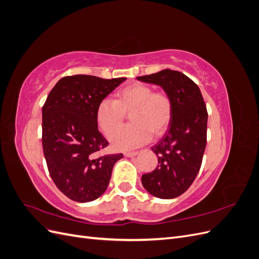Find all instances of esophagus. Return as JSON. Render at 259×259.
Returning <instances> with one entry per match:
<instances>
[{"mask_svg":"<svg viewBox=\"0 0 259 259\" xmlns=\"http://www.w3.org/2000/svg\"><path fill=\"white\" fill-rule=\"evenodd\" d=\"M137 154H138V152H137V151L125 152V153H124V155H125V156H127V158H132V156H135V155H137Z\"/></svg>","mask_w":259,"mask_h":259,"instance_id":"34e87169","label":"esophagus"}]
</instances>
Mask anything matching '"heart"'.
Listing matches in <instances>:
<instances>
[{
    "label": "heart",
    "mask_w": 259,
    "mask_h": 259,
    "mask_svg": "<svg viewBox=\"0 0 259 259\" xmlns=\"http://www.w3.org/2000/svg\"><path fill=\"white\" fill-rule=\"evenodd\" d=\"M132 124L119 131L126 114ZM173 116V103L164 92H153L151 86L132 84L116 93V99L105 98L99 103L96 119L99 128L116 150L126 151L148 143L165 132Z\"/></svg>",
    "instance_id": "obj_1"
}]
</instances>
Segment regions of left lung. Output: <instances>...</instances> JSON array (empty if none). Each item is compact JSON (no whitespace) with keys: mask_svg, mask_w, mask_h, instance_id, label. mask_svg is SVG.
<instances>
[{"mask_svg":"<svg viewBox=\"0 0 259 259\" xmlns=\"http://www.w3.org/2000/svg\"><path fill=\"white\" fill-rule=\"evenodd\" d=\"M137 80L159 85L173 103V116L165 134L151 149L158 166L142 176L153 197L174 199L197 177L206 147L207 110L199 86L179 71L165 69Z\"/></svg>","mask_w":259,"mask_h":259,"instance_id":"obj_1","label":"left lung"}]
</instances>
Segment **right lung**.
Returning a JSON list of instances; mask_svg holds the SVG:
<instances>
[{"mask_svg": "<svg viewBox=\"0 0 259 259\" xmlns=\"http://www.w3.org/2000/svg\"><path fill=\"white\" fill-rule=\"evenodd\" d=\"M126 77L65 76L54 86L42 108V145L50 175L58 189L75 202L103 194L122 153L99 155L109 143L98 131L99 103Z\"/></svg>", "mask_w": 259, "mask_h": 259, "instance_id": "add662e5", "label": "right lung"}]
</instances>
